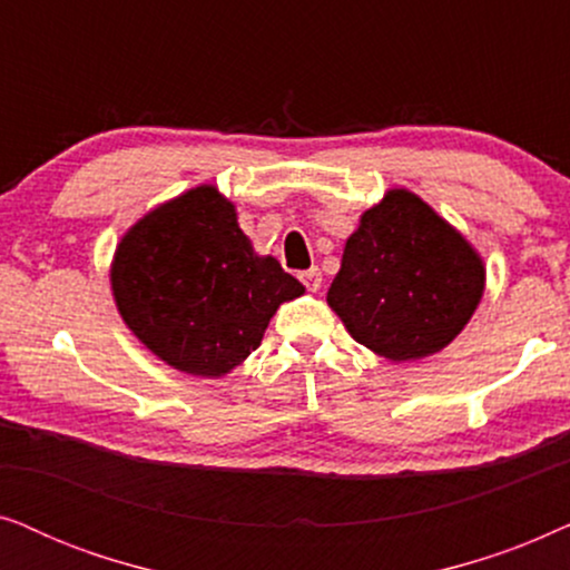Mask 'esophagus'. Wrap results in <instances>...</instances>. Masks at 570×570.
<instances>
[{"mask_svg": "<svg viewBox=\"0 0 570 570\" xmlns=\"http://www.w3.org/2000/svg\"><path fill=\"white\" fill-rule=\"evenodd\" d=\"M301 283L306 285V291L316 293L318 287H322V272H318V267H311L306 272H301Z\"/></svg>", "mask_w": 570, "mask_h": 570, "instance_id": "34e87169", "label": "esophagus"}]
</instances>
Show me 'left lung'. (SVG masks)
Listing matches in <instances>:
<instances>
[{
	"label": "left lung",
	"instance_id": "obj_1",
	"mask_svg": "<svg viewBox=\"0 0 570 570\" xmlns=\"http://www.w3.org/2000/svg\"><path fill=\"white\" fill-rule=\"evenodd\" d=\"M482 285L472 246L415 194L392 189L347 238L326 301L361 345L417 361L464 330Z\"/></svg>",
	"mask_w": 570,
	"mask_h": 570
}]
</instances>
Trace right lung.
Returning a JSON list of instances; mask_svg holds the SVG:
<instances>
[{"label":"right lung","instance_id":"right-lung-1","mask_svg":"<svg viewBox=\"0 0 570 570\" xmlns=\"http://www.w3.org/2000/svg\"><path fill=\"white\" fill-rule=\"evenodd\" d=\"M111 285L129 330L194 376L236 368L259 347L279 303L303 293L277 259L254 254L215 186L145 215L116 248Z\"/></svg>","mask_w":570,"mask_h":570}]
</instances>
